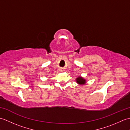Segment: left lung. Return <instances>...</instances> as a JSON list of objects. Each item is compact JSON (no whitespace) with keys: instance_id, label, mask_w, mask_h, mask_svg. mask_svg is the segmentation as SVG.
<instances>
[{"instance_id":"obj_1","label":"left lung","mask_w":130,"mask_h":130,"mask_svg":"<svg viewBox=\"0 0 130 130\" xmlns=\"http://www.w3.org/2000/svg\"><path fill=\"white\" fill-rule=\"evenodd\" d=\"M76 82L79 85H83L87 83V80L82 76H78L76 78Z\"/></svg>"}]
</instances>
